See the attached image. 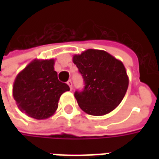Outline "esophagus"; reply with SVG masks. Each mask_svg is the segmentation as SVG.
I'll return each instance as SVG.
<instances>
[{
    "mask_svg": "<svg viewBox=\"0 0 159 159\" xmlns=\"http://www.w3.org/2000/svg\"><path fill=\"white\" fill-rule=\"evenodd\" d=\"M67 84L69 85L70 89V90H72V82L70 81V80H69L68 82H67Z\"/></svg>",
    "mask_w": 159,
    "mask_h": 159,
    "instance_id": "obj_1",
    "label": "esophagus"
}]
</instances>
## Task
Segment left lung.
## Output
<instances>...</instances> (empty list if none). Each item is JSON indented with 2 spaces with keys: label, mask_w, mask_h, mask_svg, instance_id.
Returning <instances> with one entry per match:
<instances>
[{
  "label": "left lung",
  "mask_w": 159,
  "mask_h": 159,
  "mask_svg": "<svg viewBox=\"0 0 159 159\" xmlns=\"http://www.w3.org/2000/svg\"><path fill=\"white\" fill-rule=\"evenodd\" d=\"M85 83L76 91L80 108L92 116H103L121 103L129 86V77L122 61L106 51L88 49L73 56Z\"/></svg>",
  "instance_id": "left-lung-1"
}]
</instances>
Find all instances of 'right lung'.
<instances>
[{"label":"right lung","instance_id":"right-lung-1","mask_svg":"<svg viewBox=\"0 0 159 159\" xmlns=\"http://www.w3.org/2000/svg\"><path fill=\"white\" fill-rule=\"evenodd\" d=\"M54 59H34L16 76L12 96L22 112L35 119H47L58 108L61 94L69 91L58 79Z\"/></svg>","mask_w":159,"mask_h":159}]
</instances>
